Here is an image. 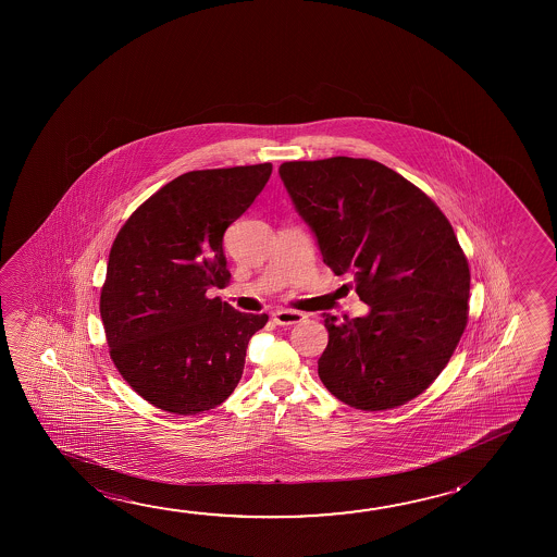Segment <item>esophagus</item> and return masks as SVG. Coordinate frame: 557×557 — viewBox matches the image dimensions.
Masks as SVG:
<instances>
[{"label":"esophagus","mask_w":557,"mask_h":557,"mask_svg":"<svg viewBox=\"0 0 557 557\" xmlns=\"http://www.w3.org/2000/svg\"><path fill=\"white\" fill-rule=\"evenodd\" d=\"M272 319H274L275 324H280V326H292V324H299L302 320L307 319L302 312L299 310H275L274 314H272Z\"/></svg>","instance_id":"1"}]
</instances>
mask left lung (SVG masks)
Masks as SVG:
<instances>
[{
	"mask_svg": "<svg viewBox=\"0 0 557 557\" xmlns=\"http://www.w3.org/2000/svg\"><path fill=\"white\" fill-rule=\"evenodd\" d=\"M324 264L356 280L369 312L324 317L319 376L357 410H391L437 379L468 320L470 270L455 231L423 191L371 159L280 166Z\"/></svg>",
	"mask_w": 557,
	"mask_h": 557,
	"instance_id": "left-lung-1",
	"label": "left lung"
}]
</instances>
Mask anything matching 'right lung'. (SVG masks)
Segmentation results:
<instances>
[{
    "label": "right lung",
    "mask_w": 557,
    "mask_h": 557,
    "mask_svg": "<svg viewBox=\"0 0 557 557\" xmlns=\"http://www.w3.org/2000/svg\"><path fill=\"white\" fill-rule=\"evenodd\" d=\"M270 174V163L181 174L141 203L112 243L101 292L110 357L161 410H211L243 376L248 342L268 314L238 312L206 293L228 282L223 235Z\"/></svg>",
    "instance_id": "obj_1"
}]
</instances>
